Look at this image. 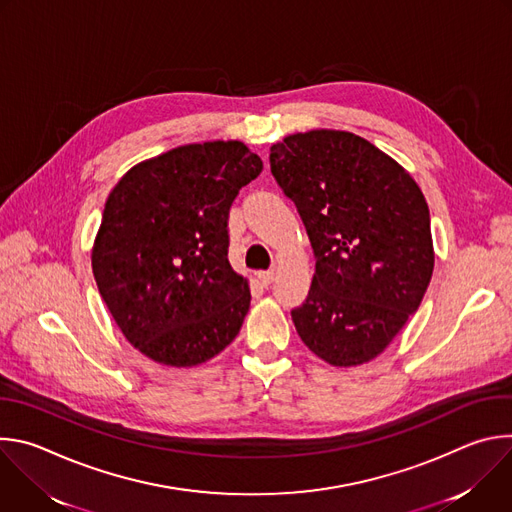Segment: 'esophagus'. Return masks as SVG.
Here are the masks:
<instances>
[{
	"instance_id": "34e87169",
	"label": "esophagus",
	"mask_w": 512,
	"mask_h": 512,
	"mask_svg": "<svg viewBox=\"0 0 512 512\" xmlns=\"http://www.w3.org/2000/svg\"><path fill=\"white\" fill-rule=\"evenodd\" d=\"M273 279H275V273H273V271H261V273H259V281H261L265 287L271 285Z\"/></svg>"
}]
</instances>
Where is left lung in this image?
Listing matches in <instances>:
<instances>
[{"label":"left lung","mask_w":512,"mask_h":512,"mask_svg":"<svg viewBox=\"0 0 512 512\" xmlns=\"http://www.w3.org/2000/svg\"><path fill=\"white\" fill-rule=\"evenodd\" d=\"M271 174L296 204L316 273L291 310L334 367L381 354L417 312L433 271L429 208L415 180L367 139L316 129L271 145Z\"/></svg>","instance_id":"1"}]
</instances>
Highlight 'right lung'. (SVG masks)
<instances>
[{"mask_svg": "<svg viewBox=\"0 0 512 512\" xmlns=\"http://www.w3.org/2000/svg\"><path fill=\"white\" fill-rule=\"evenodd\" d=\"M261 170L241 141L192 143L137 164L109 194L93 273L145 356L194 367L239 334L251 294L229 263V210Z\"/></svg>", "mask_w": 512, "mask_h": 512, "instance_id": "right-lung-1", "label": "right lung"}]
</instances>
